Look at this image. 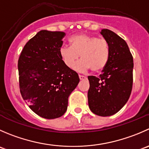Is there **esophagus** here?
Returning <instances> with one entry per match:
<instances>
[{"instance_id":"1","label":"esophagus","mask_w":149,"mask_h":149,"mask_svg":"<svg viewBox=\"0 0 149 149\" xmlns=\"http://www.w3.org/2000/svg\"><path fill=\"white\" fill-rule=\"evenodd\" d=\"M79 79H81V80H84V79H86V77L84 76H82V75H79Z\"/></svg>"}]
</instances>
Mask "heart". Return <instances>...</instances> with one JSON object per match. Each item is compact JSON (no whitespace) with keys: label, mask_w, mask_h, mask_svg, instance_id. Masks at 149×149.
Instances as JSON below:
<instances>
[{"label":"heart","mask_w":149,"mask_h":149,"mask_svg":"<svg viewBox=\"0 0 149 149\" xmlns=\"http://www.w3.org/2000/svg\"><path fill=\"white\" fill-rule=\"evenodd\" d=\"M70 46H62L60 56L67 67L73 68L81 55L82 60L74 68L81 72L92 70L94 73L102 71L108 64L110 56L109 45L103 38H97L85 33L70 38Z\"/></svg>","instance_id":"b5f03b06"}]
</instances>
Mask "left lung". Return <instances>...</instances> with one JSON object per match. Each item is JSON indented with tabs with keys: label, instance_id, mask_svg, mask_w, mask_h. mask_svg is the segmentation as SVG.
<instances>
[{
	"label": "left lung",
	"instance_id": "1",
	"mask_svg": "<svg viewBox=\"0 0 149 149\" xmlns=\"http://www.w3.org/2000/svg\"><path fill=\"white\" fill-rule=\"evenodd\" d=\"M100 34L109 45V60L99 77L88 76V104L95 114L109 116L120 111L130 96L133 57L120 36L108 29H102Z\"/></svg>",
	"mask_w": 149,
	"mask_h": 149
}]
</instances>
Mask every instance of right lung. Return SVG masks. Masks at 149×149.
Returning a JSON list of instances; mask_svg holds the SVG:
<instances>
[{
    "mask_svg": "<svg viewBox=\"0 0 149 149\" xmlns=\"http://www.w3.org/2000/svg\"><path fill=\"white\" fill-rule=\"evenodd\" d=\"M65 36L63 32L41 30L24 45L18 60L22 97L44 119H56L65 113L68 97L80 80L60 56Z\"/></svg>",
    "mask_w": 149,
    "mask_h": 149,
    "instance_id": "obj_1",
    "label": "right lung"
}]
</instances>
